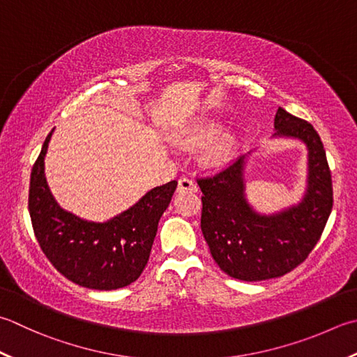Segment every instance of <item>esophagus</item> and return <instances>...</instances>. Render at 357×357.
I'll return each instance as SVG.
<instances>
[{"instance_id":"obj_1","label":"esophagus","mask_w":357,"mask_h":357,"mask_svg":"<svg viewBox=\"0 0 357 357\" xmlns=\"http://www.w3.org/2000/svg\"><path fill=\"white\" fill-rule=\"evenodd\" d=\"M178 192L179 193H183V192H198V185L190 178L183 176L178 181Z\"/></svg>"}]
</instances>
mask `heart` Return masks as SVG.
<instances>
[{"mask_svg":"<svg viewBox=\"0 0 357 357\" xmlns=\"http://www.w3.org/2000/svg\"><path fill=\"white\" fill-rule=\"evenodd\" d=\"M213 132H215V128L208 127L201 132L198 139H208L213 135ZM232 151H234V139H232V136L225 135L222 137H220L218 141H216L211 146V149L206 151V160H207V162H211V164H215V165L222 164L230 158Z\"/></svg>","mask_w":357,"mask_h":357,"instance_id":"1","label":"heart"}]
</instances>
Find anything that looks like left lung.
<instances>
[{
    "label": "left lung",
    "instance_id": "left-lung-1",
    "mask_svg": "<svg viewBox=\"0 0 357 357\" xmlns=\"http://www.w3.org/2000/svg\"><path fill=\"white\" fill-rule=\"evenodd\" d=\"M274 128V136L298 139L308 149V187L297 206L257 213L244 197V156L213 176L197 179L202 192L201 230L213 260L243 282L282 277L303 263L333 208L331 172L317 131L283 108L277 109Z\"/></svg>",
    "mask_w": 357,
    "mask_h": 357
}]
</instances>
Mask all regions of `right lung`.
Wrapping results in <instances>:
<instances>
[{"mask_svg":"<svg viewBox=\"0 0 357 357\" xmlns=\"http://www.w3.org/2000/svg\"><path fill=\"white\" fill-rule=\"evenodd\" d=\"M52 131L31 173L29 213L40 248L61 275L83 288L113 291L128 286L146 266L158 222L178 181L151 188L107 222L82 220L63 211L46 183L45 156Z\"/></svg>","mask_w":357,"mask_h":357,"instance_id":"right-lung-1","label":"right lung"}]
</instances>
